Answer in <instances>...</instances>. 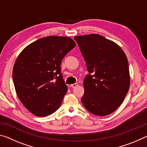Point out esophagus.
<instances>
[{"mask_svg":"<svg viewBox=\"0 0 147 147\" xmlns=\"http://www.w3.org/2000/svg\"><path fill=\"white\" fill-rule=\"evenodd\" d=\"M78 84L77 83H74V84H71V88H76V87L78 86Z\"/></svg>","mask_w":147,"mask_h":147,"instance_id":"esophagus-1","label":"esophagus"}]
</instances>
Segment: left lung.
<instances>
[{
	"label": "left lung",
	"instance_id": "obj_1",
	"mask_svg": "<svg viewBox=\"0 0 147 147\" xmlns=\"http://www.w3.org/2000/svg\"><path fill=\"white\" fill-rule=\"evenodd\" d=\"M89 73L84 80L82 102L98 116L115 111L130 88L128 59L122 49L98 34L74 37Z\"/></svg>",
	"mask_w": 147,
	"mask_h": 147
}]
</instances>
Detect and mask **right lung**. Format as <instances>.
I'll list each match as a JSON object with an SVG mask.
<instances>
[{"mask_svg": "<svg viewBox=\"0 0 147 147\" xmlns=\"http://www.w3.org/2000/svg\"><path fill=\"white\" fill-rule=\"evenodd\" d=\"M75 46L68 37L48 36L30 44L17 57L13 69L15 89L30 112L45 117L59 108L67 91L61 61Z\"/></svg>", "mask_w": 147, "mask_h": 147, "instance_id": "add662e5", "label": "right lung"}]
</instances>
